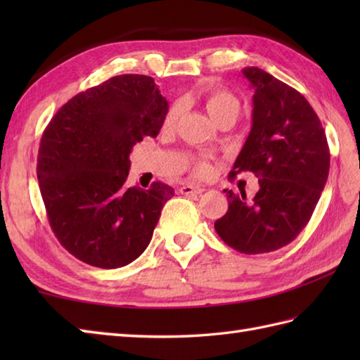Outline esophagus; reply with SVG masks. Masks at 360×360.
I'll list each match as a JSON object with an SVG mask.
<instances>
[{"instance_id":"obj_1","label":"esophagus","mask_w":360,"mask_h":360,"mask_svg":"<svg viewBox=\"0 0 360 360\" xmlns=\"http://www.w3.org/2000/svg\"><path fill=\"white\" fill-rule=\"evenodd\" d=\"M179 192L182 193V195H200V193H202L204 192V188L202 187H200V186H192V184H187V186H182L181 188H179Z\"/></svg>"}]
</instances>
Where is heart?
Returning a JSON list of instances; mask_svg holds the SVG:
<instances>
[{
    "label": "heart",
    "mask_w": 360,
    "mask_h": 360,
    "mask_svg": "<svg viewBox=\"0 0 360 360\" xmlns=\"http://www.w3.org/2000/svg\"><path fill=\"white\" fill-rule=\"evenodd\" d=\"M205 110L210 114V117L217 122L223 120L226 117H235L240 114L241 103L238 98H236L232 93H229L226 89L221 88H207L201 96ZM181 106L179 105H172L170 110L167 111L165 119H164V127L170 128L176 124V120L179 117ZM209 172V165L204 162H198L195 165V173L198 176H204Z\"/></svg>",
    "instance_id": "heart-1"
}]
</instances>
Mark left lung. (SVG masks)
<instances>
[{"instance_id":"obj_1","label":"left lung","mask_w":360,"mask_h":360,"mask_svg":"<svg viewBox=\"0 0 360 360\" xmlns=\"http://www.w3.org/2000/svg\"><path fill=\"white\" fill-rule=\"evenodd\" d=\"M254 88L252 128L231 178L252 172L259 190L254 200L224 190L227 213L215 231L243 254L277 250L297 238L314 212L330 172V148L316 111L298 91L259 68H244Z\"/></svg>"}]
</instances>
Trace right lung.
I'll list each match as a JSON object with an SVG mask.
<instances>
[{
	"label": "right lung",
	"instance_id": "obj_1",
	"mask_svg": "<svg viewBox=\"0 0 360 360\" xmlns=\"http://www.w3.org/2000/svg\"><path fill=\"white\" fill-rule=\"evenodd\" d=\"M167 111L155 80L124 74L74 96L46 127L38 184L51 229L80 262L116 269L147 249L173 188L128 187L129 153L159 134Z\"/></svg>",
	"mask_w": 360,
	"mask_h": 360
}]
</instances>
